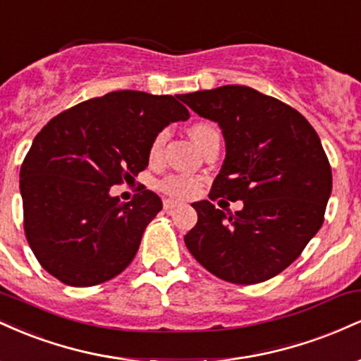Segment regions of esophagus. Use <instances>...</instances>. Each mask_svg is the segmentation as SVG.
<instances>
[{"instance_id": "esophagus-1", "label": "esophagus", "mask_w": 361, "mask_h": 361, "mask_svg": "<svg viewBox=\"0 0 361 361\" xmlns=\"http://www.w3.org/2000/svg\"><path fill=\"white\" fill-rule=\"evenodd\" d=\"M178 204H176V202H173V200H164V212H171V210L173 209H175V207H176Z\"/></svg>"}]
</instances>
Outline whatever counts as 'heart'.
Returning <instances> with one entry per match:
<instances>
[{"label":"heart","instance_id":"1","mask_svg":"<svg viewBox=\"0 0 361 361\" xmlns=\"http://www.w3.org/2000/svg\"><path fill=\"white\" fill-rule=\"evenodd\" d=\"M217 132V128L210 123L198 122L192 126L190 128V135H192L195 142L200 146V149L205 146V142L212 134ZM168 134L164 130L157 132L154 139L151 140V146H149V161L151 163H159L161 157H163L164 144H166ZM157 188H159L161 193L168 195L169 198H175V200H186V198H192L198 193V188H200V181L195 180L192 176L186 175H171L163 178V180L157 183Z\"/></svg>","mask_w":361,"mask_h":361}]
</instances>
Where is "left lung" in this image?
I'll use <instances>...</instances> for the list:
<instances>
[{"instance_id": "obj_1", "label": "left lung", "mask_w": 361, "mask_h": 361, "mask_svg": "<svg viewBox=\"0 0 361 361\" xmlns=\"http://www.w3.org/2000/svg\"><path fill=\"white\" fill-rule=\"evenodd\" d=\"M217 122L226 159L209 200L192 204L197 226L185 235L193 258L221 280L255 285L290 267L324 222L333 173L321 139L302 114L250 86L181 94ZM243 200L224 213L217 197ZM224 202V200H222Z\"/></svg>"}]
</instances>
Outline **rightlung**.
Here are the masks:
<instances>
[{"label": "right lung", "instance_id": "1", "mask_svg": "<svg viewBox=\"0 0 361 361\" xmlns=\"http://www.w3.org/2000/svg\"><path fill=\"white\" fill-rule=\"evenodd\" d=\"M180 100L111 91L61 111L35 135L20 192L25 235L45 271L71 287H93L130 264L163 202L142 186L122 204L110 188L146 169L157 132L190 117Z\"/></svg>", "mask_w": 361, "mask_h": 361}]
</instances>
